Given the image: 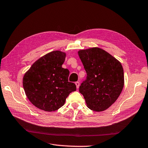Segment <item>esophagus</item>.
<instances>
[{"label": "esophagus", "mask_w": 148, "mask_h": 148, "mask_svg": "<svg viewBox=\"0 0 148 148\" xmlns=\"http://www.w3.org/2000/svg\"><path fill=\"white\" fill-rule=\"evenodd\" d=\"M75 86H76L77 89H78L79 87V82H75Z\"/></svg>", "instance_id": "esophagus-1"}]
</instances>
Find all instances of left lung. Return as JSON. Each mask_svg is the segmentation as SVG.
Listing matches in <instances>:
<instances>
[{
  "mask_svg": "<svg viewBox=\"0 0 148 148\" xmlns=\"http://www.w3.org/2000/svg\"><path fill=\"white\" fill-rule=\"evenodd\" d=\"M78 55L87 73L79 92L91 110L104 111L114 103L123 90L124 75L122 64L98 47L80 50Z\"/></svg>",
  "mask_w": 148,
  "mask_h": 148,
  "instance_id": "left-lung-1",
  "label": "left lung"
}]
</instances>
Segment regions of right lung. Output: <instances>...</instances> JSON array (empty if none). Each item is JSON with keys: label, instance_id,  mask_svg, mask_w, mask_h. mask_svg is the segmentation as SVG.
I'll list each match as a JSON object with an SVG mask.
<instances>
[{"label": "right lung", "instance_id": "right-lung-1", "mask_svg": "<svg viewBox=\"0 0 148 148\" xmlns=\"http://www.w3.org/2000/svg\"><path fill=\"white\" fill-rule=\"evenodd\" d=\"M66 53L52 51L33 64L23 79L27 98L38 108L53 112L62 106L71 92L76 90L68 81L69 71L62 67Z\"/></svg>", "mask_w": 148, "mask_h": 148}]
</instances>
